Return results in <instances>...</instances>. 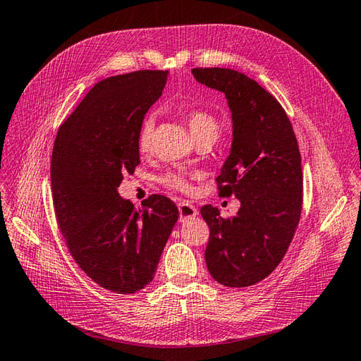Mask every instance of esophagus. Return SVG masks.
<instances>
[{
  "label": "esophagus",
  "mask_w": 361,
  "mask_h": 361,
  "mask_svg": "<svg viewBox=\"0 0 361 361\" xmlns=\"http://www.w3.org/2000/svg\"><path fill=\"white\" fill-rule=\"evenodd\" d=\"M179 219L180 221H187L190 218H195L197 214V208L195 205H191L190 202H180L179 205Z\"/></svg>",
  "instance_id": "1"
}]
</instances>
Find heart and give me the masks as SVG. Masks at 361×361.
I'll use <instances>...</instances> for the list:
<instances>
[{"instance_id": "heart-1", "label": "heart", "mask_w": 361, "mask_h": 361, "mask_svg": "<svg viewBox=\"0 0 361 361\" xmlns=\"http://www.w3.org/2000/svg\"><path fill=\"white\" fill-rule=\"evenodd\" d=\"M187 126L193 135V139L197 142L205 137H213L216 139L219 134V122L212 113L204 109H196L191 111L190 114H187ZM153 134H154V122L153 118H145L143 123L140 125V130L137 134V147L142 151V153H148L151 149V145H153ZM160 182L164 185L179 190V191H191V183L183 174L179 173H168L160 178Z\"/></svg>"}]
</instances>
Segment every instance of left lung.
<instances>
[{
  "instance_id": "obj_1",
  "label": "left lung",
  "mask_w": 361,
  "mask_h": 361,
  "mask_svg": "<svg viewBox=\"0 0 361 361\" xmlns=\"http://www.w3.org/2000/svg\"><path fill=\"white\" fill-rule=\"evenodd\" d=\"M199 83L226 94L233 122L230 156L216 178L221 196L241 201L233 218L204 205L210 227L205 262L222 286L262 281L281 262L298 227L302 207L301 154L279 102L245 74L226 68H195Z\"/></svg>"
}]
</instances>
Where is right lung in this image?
Returning <instances> with one entry per match:
<instances>
[{"mask_svg": "<svg viewBox=\"0 0 361 361\" xmlns=\"http://www.w3.org/2000/svg\"><path fill=\"white\" fill-rule=\"evenodd\" d=\"M168 71L102 80L59 128L51 160L57 224L78 267L103 289L135 293L153 281L179 210L153 195L142 210L118 196L140 164L137 134Z\"/></svg>", "mask_w": 361, "mask_h": 361, "instance_id": "obj_1", "label": "right lung"}]
</instances>
